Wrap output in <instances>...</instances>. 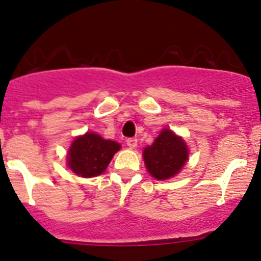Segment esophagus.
Returning a JSON list of instances; mask_svg holds the SVG:
<instances>
[{
    "mask_svg": "<svg viewBox=\"0 0 261 261\" xmlns=\"http://www.w3.org/2000/svg\"><path fill=\"white\" fill-rule=\"evenodd\" d=\"M126 144H127V146L130 147V149H135L136 146H138V139L136 138H130L126 140Z\"/></svg>",
    "mask_w": 261,
    "mask_h": 261,
    "instance_id": "esophagus-1",
    "label": "esophagus"
}]
</instances>
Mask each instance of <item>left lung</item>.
I'll return each instance as SVG.
<instances>
[{
	"instance_id": "1",
	"label": "left lung",
	"mask_w": 261,
	"mask_h": 261,
	"mask_svg": "<svg viewBox=\"0 0 261 261\" xmlns=\"http://www.w3.org/2000/svg\"><path fill=\"white\" fill-rule=\"evenodd\" d=\"M188 156L184 140L169 128L161 131L153 144L144 150L147 171L158 180H165L176 175L188 160Z\"/></svg>"
}]
</instances>
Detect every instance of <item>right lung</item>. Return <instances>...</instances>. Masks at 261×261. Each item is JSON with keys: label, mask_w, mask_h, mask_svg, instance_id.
<instances>
[{"label": "right lung", "mask_w": 261, "mask_h": 261, "mask_svg": "<svg viewBox=\"0 0 261 261\" xmlns=\"http://www.w3.org/2000/svg\"><path fill=\"white\" fill-rule=\"evenodd\" d=\"M120 144L105 140L97 134L87 133L72 142L68 150V166L82 177H92L102 174Z\"/></svg>", "instance_id": "1"}]
</instances>
